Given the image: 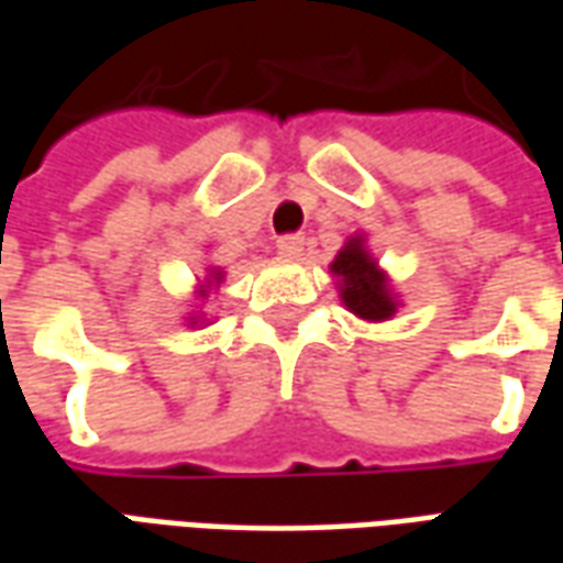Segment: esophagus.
Returning <instances> with one entry per match:
<instances>
[{
    "label": "esophagus",
    "mask_w": 563,
    "mask_h": 563,
    "mask_svg": "<svg viewBox=\"0 0 563 563\" xmlns=\"http://www.w3.org/2000/svg\"><path fill=\"white\" fill-rule=\"evenodd\" d=\"M277 250L283 256L298 258L305 253V234H283V238H277Z\"/></svg>",
    "instance_id": "34e87169"
}]
</instances>
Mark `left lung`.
I'll list each match as a JSON object with an SVG mask.
<instances>
[{"label":"left lung","mask_w":563,"mask_h":563,"mask_svg":"<svg viewBox=\"0 0 563 563\" xmlns=\"http://www.w3.org/2000/svg\"><path fill=\"white\" fill-rule=\"evenodd\" d=\"M331 271L341 277V298L343 305L362 319H389L395 313L389 289H386V274L374 265V258L367 256L358 238L343 246L338 258L331 262Z\"/></svg>","instance_id":"8db88e82"}]
</instances>
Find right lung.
Instances as JSON below:
<instances>
[{"mask_svg": "<svg viewBox=\"0 0 563 563\" xmlns=\"http://www.w3.org/2000/svg\"><path fill=\"white\" fill-rule=\"evenodd\" d=\"M213 280H220V274H213Z\"/></svg>", "mask_w": 563, "mask_h": 563, "instance_id": "obj_1", "label": "right lung"}]
</instances>
